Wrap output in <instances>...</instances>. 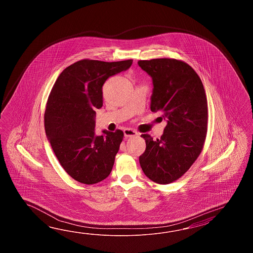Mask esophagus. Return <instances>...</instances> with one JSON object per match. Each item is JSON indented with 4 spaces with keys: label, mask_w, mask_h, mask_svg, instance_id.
I'll return each instance as SVG.
<instances>
[{
    "label": "esophagus",
    "mask_w": 253,
    "mask_h": 253,
    "mask_svg": "<svg viewBox=\"0 0 253 253\" xmlns=\"http://www.w3.org/2000/svg\"><path fill=\"white\" fill-rule=\"evenodd\" d=\"M124 134L126 137H134L135 135H137L138 133L133 129L126 128L124 130Z\"/></svg>",
    "instance_id": "obj_1"
}]
</instances>
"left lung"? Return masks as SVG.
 I'll return each mask as SVG.
<instances>
[{"mask_svg":"<svg viewBox=\"0 0 253 253\" xmlns=\"http://www.w3.org/2000/svg\"><path fill=\"white\" fill-rule=\"evenodd\" d=\"M137 63L153 81L151 111H161L167 121L159 139L141 135L146 147L139 156L140 166L153 182L167 184L183 176L203 150L208 122L205 87L194 69L182 60Z\"/></svg>","mask_w":253,"mask_h":253,"instance_id":"8db88e82","label":"left lung"}]
</instances>
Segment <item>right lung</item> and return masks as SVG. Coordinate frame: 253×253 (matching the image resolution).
Wrapping results in <instances>:
<instances>
[{
  "mask_svg": "<svg viewBox=\"0 0 253 253\" xmlns=\"http://www.w3.org/2000/svg\"><path fill=\"white\" fill-rule=\"evenodd\" d=\"M132 63V59L77 61L59 74L48 96L44 114L47 138L61 167L80 183H99L112 171L124 133L103 130L96 135L95 110L103 106L104 83Z\"/></svg>",
  "mask_w": 253,
  "mask_h": 253,
  "instance_id": "add662e5",
  "label": "right lung"
}]
</instances>
